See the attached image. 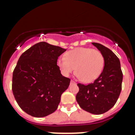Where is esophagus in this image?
<instances>
[{
  "label": "esophagus",
  "mask_w": 135,
  "mask_h": 135,
  "mask_svg": "<svg viewBox=\"0 0 135 135\" xmlns=\"http://www.w3.org/2000/svg\"><path fill=\"white\" fill-rule=\"evenodd\" d=\"M70 84H76V82H74V81L73 80H71V81H70Z\"/></svg>",
  "instance_id": "esophagus-1"
}]
</instances>
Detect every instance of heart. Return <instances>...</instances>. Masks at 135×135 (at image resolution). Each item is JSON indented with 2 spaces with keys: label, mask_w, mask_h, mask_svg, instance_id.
I'll return each mask as SVG.
<instances>
[{
  "label": "heart",
  "mask_w": 135,
  "mask_h": 135,
  "mask_svg": "<svg viewBox=\"0 0 135 135\" xmlns=\"http://www.w3.org/2000/svg\"><path fill=\"white\" fill-rule=\"evenodd\" d=\"M57 65L65 76L74 70L82 82H91L101 75L104 66V58L98 50L89 47H78L68 51L65 57L57 60Z\"/></svg>",
  "instance_id": "obj_1"
}]
</instances>
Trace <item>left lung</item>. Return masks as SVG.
Wrapping results in <instances>:
<instances>
[{"label":"left lung","mask_w":135,"mask_h":135,"mask_svg":"<svg viewBox=\"0 0 135 135\" xmlns=\"http://www.w3.org/2000/svg\"><path fill=\"white\" fill-rule=\"evenodd\" d=\"M92 44L103 55L104 68L93 83L77 84L79 91L76 99L82 109L99 115L107 112L115 104L122 90L123 74L118 57L103 45Z\"/></svg>","instance_id":"obj_1"}]
</instances>
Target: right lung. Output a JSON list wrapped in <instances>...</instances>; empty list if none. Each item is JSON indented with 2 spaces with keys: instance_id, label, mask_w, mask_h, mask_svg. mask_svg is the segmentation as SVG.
Returning a JSON list of instances; mask_svg holds the SVG:
<instances>
[{
  "instance_id": "add662e5",
  "label": "right lung",
  "mask_w": 135,
  "mask_h": 135,
  "mask_svg": "<svg viewBox=\"0 0 135 135\" xmlns=\"http://www.w3.org/2000/svg\"><path fill=\"white\" fill-rule=\"evenodd\" d=\"M66 49L40 42L20 56L13 72L12 90L27 114L42 118L58 108L70 79L61 74L57 59Z\"/></svg>"
}]
</instances>
